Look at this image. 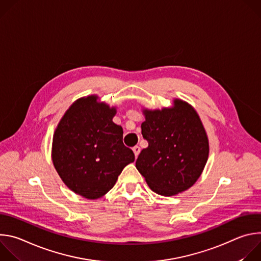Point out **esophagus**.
<instances>
[{"label": "esophagus", "mask_w": 261, "mask_h": 261, "mask_svg": "<svg viewBox=\"0 0 261 261\" xmlns=\"http://www.w3.org/2000/svg\"><path fill=\"white\" fill-rule=\"evenodd\" d=\"M133 152H134L135 158H137V157H138V155H139V153H140V147H139L138 145H135V146L133 147Z\"/></svg>", "instance_id": "34e87169"}]
</instances>
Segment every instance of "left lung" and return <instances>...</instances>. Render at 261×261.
Returning <instances> with one entry per match:
<instances>
[{
  "label": "left lung",
  "instance_id": "obj_1",
  "mask_svg": "<svg viewBox=\"0 0 261 261\" xmlns=\"http://www.w3.org/2000/svg\"><path fill=\"white\" fill-rule=\"evenodd\" d=\"M142 113L141 134L148 146L140 152L136 168L159 195L172 196L189 189L208 158V139L199 116L179 99L172 107Z\"/></svg>",
  "mask_w": 261,
  "mask_h": 261
}]
</instances>
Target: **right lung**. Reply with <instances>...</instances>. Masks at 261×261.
Here are the masks:
<instances>
[{
  "instance_id": "right-lung-1",
  "label": "right lung",
  "mask_w": 261,
  "mask_h": 261,
  "mask_svg": "<svg viewBox=\"0 0 261 261\" xmlns=\"http://www.w3.org/2000/svg\"><path fill=\"white\" fill-rule=\"evenodd\" d=\"M88 96L74 102L60 121L53 139V162L67 187L97 199L114 187L135 159L123 143V128L113 122L116 107Z\"/></svg>"
}]
</instances>
